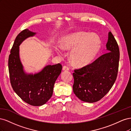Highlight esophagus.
I'll use <instances>...</instances> for the list:
<instances>
[{
	"mask_svg": "<svg viewBox=\"0 0 131 131\" xmlns=\"http://www.w3.org/2000/svg\"><path fill=\"white\" fill-rule=\"evenodd\" d=\"M69 70V68L67 66H64V67H63V70H64V71H67V70Z\"/></svg>",
	"mask_w": 131,
	"mask_h": 131,
	"instance_id": "1",
	"label": "esophagus"
}]
</instances>
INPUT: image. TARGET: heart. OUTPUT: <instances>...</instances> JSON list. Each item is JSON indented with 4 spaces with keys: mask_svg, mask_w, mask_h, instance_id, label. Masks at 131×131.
Listing matches in <instances>:
<instances>
[{
    "mask_svg": "<svg viewBox=\"0 0 131 131\" xmlns=\"http://www.w3.org/2000/svg\"><path fill=\"white\" fill-rule=\"evenodd\" d=\"M101 40L97 35L84 31H75L66 35L60 41V48L55 47L57 52L61 49L70 50L69 57L75 66L82 67L89 64L101 49Z\"/></svg>",
    "mask_w": 131,
    "mask_h": 131,
    "instance_id": "1",
    "label": "heart"
}]
</instances>
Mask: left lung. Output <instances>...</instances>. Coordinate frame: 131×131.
Instances as JSON below:
<instances>
[{"label": "left lung", "instance_id": "8db88e82", "mask_svg": "<svg viewBox=\"0 0 131 131\" xmlns=\"http://www.w3.org/2000/svg\"><path fill=\"white\" fill-rule=\"evenodd\" d=\"M107 53L73 73V92L82 101L96 102L108 93L117 78L120 51L111 31L106 44Z\"/></svg>", "mask_w": 131, "mask_h": 131}]
</instances>
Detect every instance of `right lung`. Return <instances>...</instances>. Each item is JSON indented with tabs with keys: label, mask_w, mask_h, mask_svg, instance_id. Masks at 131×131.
Wrapping results in <instances>:
<instances>
[{
	"label": "right lung",
	"mask_w": 131,
	"mask_h": 131,
	"mask_svg": "<svg viewBox=\"0 0 131 131\" xmlns=\"http://www.w3.org/2000/svg\"><path fill=\"white\" fill-rule=\"evenodd\" d=\"M36 33L26 29L16 38L9 57L8 66L11 86L22 100L33 106H41L53 94L54 82L60 75L62 66L58 63L47 65L38 73H27L19 58V45Z\"/></svg>",
	"instance_id": "add662e5"
}]
</instances>
